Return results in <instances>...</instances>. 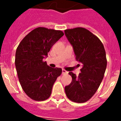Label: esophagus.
I'll return each instance as SVG.
<instances>
[{
	"label": "esophagus",
	"mask_w": 121,
	"mask_h": 121,
	"mask_svg": "<svg viewBox=\"0 0 121 121\" xmlns=\"http://www.w3.org/2000/svg\"><path fill=\"white\" fill-rule=\"evenodd\" d=\"M67 73H68V72H67V71H66L65 70L63 69V70H62V74H67Z\"/></svg>",
	"instance_id": "1"
}]
</instances>
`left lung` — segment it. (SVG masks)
<instances>
[{
  "instance_id": "left-lung-1",
  "label": "left lung",
  "mask_w": 121,
  "mask_h": 121,
  "mask_svg": "<svg viewBox=\"0 0 121 121\" xmlns=\"http://www.w3.org/2000/svg\"><path fill=\"white\" fill-rule=\"evenodd\" d=\"M65 34L73 47L76 59L83 66L78 76L68 73L72 81L65 87V93L73 102L84 103L95 95L103 79L107 67L106 53L100 39L86 28L67 29Z\"/></svg>"
}]
</instances>
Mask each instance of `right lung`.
<instances>
[{
	"label": "right lung",
	"instance_id": "obj_1",
	"mask_svg": "<svg viewBox=\"0 0 121 121\" xmlns=\"http://www.w3.org/2000/svg\"><path fill=\"white\" fill-rule=\"evenodd\" d=\"M64 35L61 30L36 28L25 36L17 48L15 65L19 82L33 100L48 99L53 84L62 74V68H51L43 59Z\"/></svg>",
	"mask_w": 121,
	"mask_h": 121
}]
</instances>
